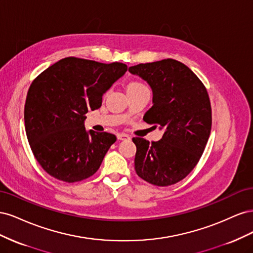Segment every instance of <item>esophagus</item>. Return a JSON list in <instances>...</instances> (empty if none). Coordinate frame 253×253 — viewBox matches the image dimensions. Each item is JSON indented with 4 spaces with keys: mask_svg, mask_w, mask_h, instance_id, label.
Listing matches in <instances>:
<instances>
[{
    "mask_svg": "<svg viewBox=\"0 0 253 253\" xmlns=\"http://www.w3.org/2000/svg\"><path fill=\"white\" fill-rule=\"evenodd\" d=\"M117 138L119 140H127V139H129V136L126 134H124V133H119V134H117Z\"/></svg>",
    "mask_w": 253,
    "mask_h": 253,
    "instance_id": "34e87169",
    "label": "esophagus"
}]
</instances>
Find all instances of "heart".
<instances>
[{
  "instance_id": "b5f03b06",
  "label": "heart",
  "mask_w": 253,
  "mask_h": 253,
  "mask_svg": "<svg viewBox=\"0 0 253 253\" xmlns=\"http://www.w3.org/2000/svg\"><path fill=\"white\" fill-rule=\"evenodd\" d=\"M134 87H147L142 82L139 81H133L128 84L127 88H134Z\"/></svg>"
}]
</instances>
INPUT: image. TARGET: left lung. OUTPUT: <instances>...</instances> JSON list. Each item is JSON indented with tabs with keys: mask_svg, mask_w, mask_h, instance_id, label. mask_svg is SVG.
<instances>
[{
	"mask_svg": "<svg viewBox=\"0 0 253 253\" xmlns=\"http://www.w3.org/2000/svg\"><path fill=\"white\" fill-rule=\"evenodd\" d=\"M153 90V106L143 120L165 133L158 141L134 137L135 171L158 187L180 181L192 171L208 142L212 111L204 83L188 66L174 59L128 67Z\"/></svg>",
	"mask_w": 253,
	"mask_h": 253,
	"instance_id": "obj_1",
	"label": "left lung"
}]
</instances>
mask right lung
I'll use <instances>...</instances> for the list:
<instances>
[{
  "label": "right lung",
  "instance_id": "obj_1",
  "mask_svg": "<svg viewBox=\"0 0 253 253\" xmlns=\"http://www.w3.org/2000/svg\"><path fill=\"white\" fill-rule=\"evenodd\" d=\"M127 70L76 57L61 59L42 72L27 91L26 136L37 162L52 177L77 182L94 175L116 136L85 131L88 111L101 106L102 96Z\"/></svg>",
  "mask_w": 253,
  "mask_h": 253
}]
</instances>
